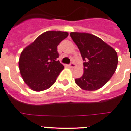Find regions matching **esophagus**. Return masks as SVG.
<instances>
[{
  "instance_id": "obj_1",
  "label": "esophagus",
  "mask_w": 131,
  "mask_h": 131,
  "mask_svg": "<svg viewBox=\"0 0 131 131\" xmlns=\"http://www.w3.org/2000/svg\"><path fill=\"white\" fill-rule=\"evenodd\" d=\"M76 67V64H75V63H73V62H71L70 64L69 65V68H74V67Z\"/></svg>"
}]
</instances>
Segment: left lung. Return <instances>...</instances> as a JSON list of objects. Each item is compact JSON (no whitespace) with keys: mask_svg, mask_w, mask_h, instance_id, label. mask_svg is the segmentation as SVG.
Segmentation results:
<instances>
[{"mask_svg":"<svg viewBox=\"0 0 131 131\" xmlns=\"http://www.w3.org/2000/svg\"><path fill=\"white\" fill-rule=\"evenodd\" d=\"M71 37L78 46L83 58L84 73L76 78L81 89L94 91L107 83L117 69V52L101 39L90 33L71 32Z\"/></svg>","mask_w":131,"mask_h":131,"instance_id":"left-lung-1","label":"left lung"}]
</instances>
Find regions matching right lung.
Wrapping results in <instances>:
<instances>
[{
	"instance_id": "obj_1",
	"label": "right lung",
	"mask_w": 131,
	"mask_h": 131,
	"mask_svg": "<svg viewBox=\"0 0 131 131\" xmlns=\"http://www.w3.org/2000/svg\"><path fill=\"white\" fill-rule=\"evenodd\" d=\"M68 35L67 32L47 31L21 52L19 70L24 82L31 90L40 92L55 83L64 68L57 60L59 57L57 47Z\"/></svg>"
}]
</instances>
